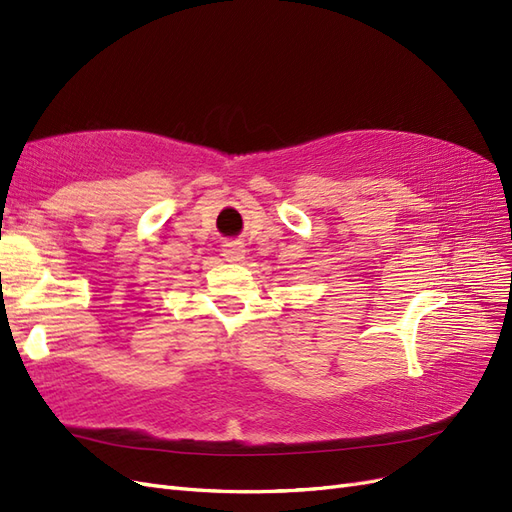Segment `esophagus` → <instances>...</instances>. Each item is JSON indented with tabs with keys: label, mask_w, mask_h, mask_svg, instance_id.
Returning a JSON list of instances; mask_svg holds the SVG:
<instances>
[{
	"label": "esophagus",
	"mask_w": 512,
	"mask_h": 512,
	"mask_svg": "<svg viewBox=\"0 0 512 512\" xmlns=\"http://www.w3.org/2000/svg\"><path fill=\"white\" fill-rule=\"evenodd\" d=\"M222 256L230 262H237L245 256V247L239 241H226L224 247H222Z\"/></svg>",
	"instance_id": "34e87169"
}]
</instances>
